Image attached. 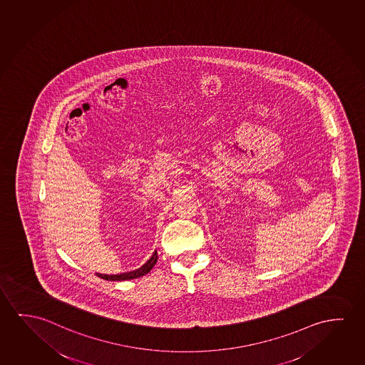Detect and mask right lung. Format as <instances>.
Returning a JSON list of instances; mask_svg holds the SVG:
<instances>
[{
	"label": "right lung",
	"instance_id": "obj_1",
	"mask_svg": "<svg viewBox=\"0 0 365 365\" xmlns=\"http://www.w3.org/2000/svg\"><path fill=\"white\" fill-rule=\"evenodd\" d=\"M158 260V252L157 250L153 252L152 258L149 259L144 265H141L140 268L138 269L131 270V272H126V273H121V274H97V277H100L102 279H106V281H129V279H135V278H139L143 275L148 274L153 267L155 265Z\"/></svg>",
	"mask_w": 365,
	"mask_h": 365
}]
</instances>
